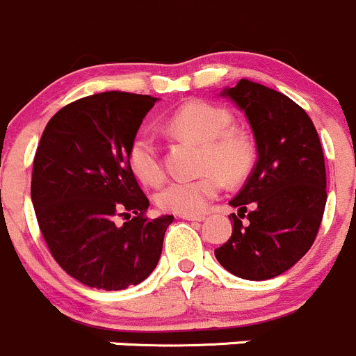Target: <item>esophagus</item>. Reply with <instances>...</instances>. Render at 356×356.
Returning <instances> with one entry per match:
<instances>
[{
    "mask_svg": "<svg viewBox=\"0 0 356 356\" xmlns=\"http://www.w3.org/2000/svg\"><path fill=\"white\" fill-rule=\"evenodd\" d=\"M181 218H184V220H189V222H203L204 217L203 215H179Z\"/></svg>",
    "mask_w": 356,
    "mask_h": 356,
    "instance_id": "34e87169",
    "label": "esophagus"
}]
</instances>
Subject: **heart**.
I'll list each match as a JSON object with an SVG mask.
<instances>
[{"label": "heart", "instance_id": "heart-1", "mask_svg": "<svg viewBox=\"0 0 356 356\" xmlns=\"http://www.w3.org/2000/svg\"><path fill=\"white\" fill-rule=\"evenodd\" d=\"M232 115L208 102H189L167 120L174 136L203 146L201 170L195 179H174L156 195L161 210L177 215H196L204 210L222 189V179L239 182L254 163V145L246 132L231 129ZM129 167L136 177L148 186H158L165 177L160 146L148 131L136 134L129 146Z\"/></svg>", "mask_w": 356, "mask_h": 356}]
</instances>
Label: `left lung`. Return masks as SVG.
<instances>
[{
	"mask_svg": "<svg viewBox=\"0 0 356 356\" xmlns=\"http://www.w3.org/2000/svg\"><path fill=\"white\" fill-rule=\"evenodd\" d=\"M220 96L245 111L258 158L229 201L238 215H229L232 236L215 258L238 277L265 281L289 270L314 245L327 201L324 153L307 111L282 92L241 79Z\"/></svg>",
	"mask_w": 356,
	"mask_h": 356,
	"instance_id": "obj_1",
	"label": "left lung"
}]
</instances>
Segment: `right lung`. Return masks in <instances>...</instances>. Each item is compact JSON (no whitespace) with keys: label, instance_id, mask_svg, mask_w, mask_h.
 <instances>
[{"label":"right lung","instance_id":"obj_1","mask_svg":"<svg viewBox=\"0 0 356 356\" xmlns=\"http://www.w3.org/2000/svg\"><path fill=\"white\" fill-rule=\"evenodd\" d=\"M158 98L106 91L51 117L32 167L39 229L60 267L89 288L120 291L155 270L174 215L146 218L149 201L129 146ZM118 216L128 220L120 226Z\"/></svg>","mask_w":356,"mask_h":356}]
</instances>
